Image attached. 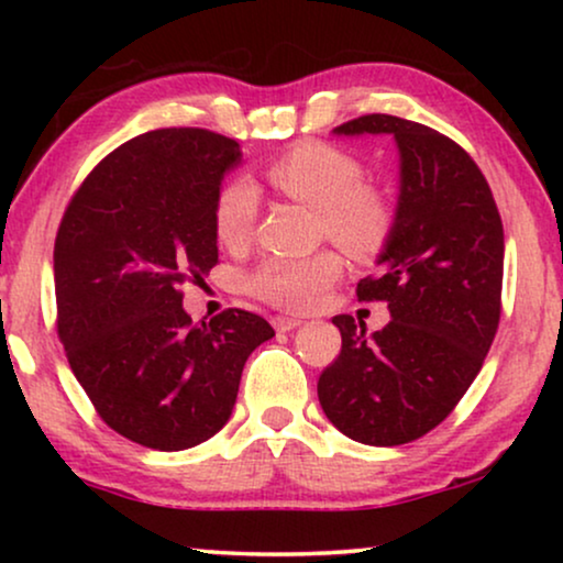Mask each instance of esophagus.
Instances as JSON below:
<instances>
[{
  "instance_id": "obj_1",
  "label": "esophagus",
  "mask_w": 563,
  "mask_h": 563,
  "mask_svg": "<svg viewBox=\"0 0 563 563\" xmlns=\"http://www.w3.org/2000/svg\"><path fill=\"white\" fill-rule=\"evenodd\" d=\"M302 325V320H297V318H274V328L279 330V333H289V330H295V328H299Z\"/></svg>"
}]
</instances>
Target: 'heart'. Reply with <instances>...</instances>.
<instances>
[{"label":"heart","instance_id":"obj_1","mask_svg":"<svg viewBox=\"0 0 563 563\" xmlns=\"http://www.w3.org/2000/svg\"><path fill=\"white\" fill-rule=\"evenodd\" d=\"M268 179L284 195L320 212L322 230L338 249L358 258L376 256L395 225L387 197L364 187V168L333 145L307 143L284 153L268 168ZM258 187L251 176H233L214 199V233L228 249L251 238L258 212ZM341 276L335 253L305 258H268L251 274L249 289L264 302L289 312L312 310Z\"/></svg>","mask_w":563,"mask_h":563}]
</instances>
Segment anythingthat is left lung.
<instances>
[{
  "label": "left lung",
  "instance_id": "1",
  "mask_svg": "<svg viewBox=\"0 0 563 563\" xmlns=\"http://www.w3.org/2000/svg\"><path fill=\"white\" fill-rule=\"evenodd\" d=\"M333 135H391L399 156L395 225L358 282V299L387 302V328L335 314L341 356L320 374L328 420L366 445L426 435L466 395L499 322L505 233L495 197L468 153L435 130L391 114Z\"/></svg>",
  "mask_w": 563,
  "mask_h": 563
}]
</instances>
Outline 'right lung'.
Instances as JSON below:
<instances>
[{
	"label": "right lung",
	"mask_w": 563,
	"mask_h": 563,
	"mask_svg": "<svg viewBox=\"0 0 563 563\" xmlns=\"http://www.w3.org/2000/svg\"><path fill=\"white\" fill-rule=\"evenodd\" d=\"M243 151L197 128L112 151L60 220L58 335L102 420L156 451L205 443L233 415L245 361L274 328L228 310L195 325L181 287L218 264L214 199Z\"/></svg>",
	"instance_id": "obj_1"
}]
</instances>
